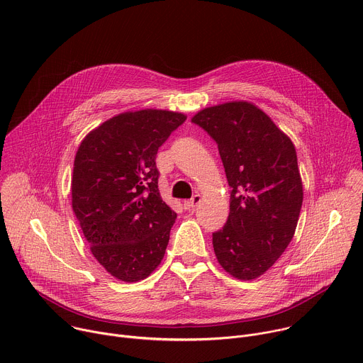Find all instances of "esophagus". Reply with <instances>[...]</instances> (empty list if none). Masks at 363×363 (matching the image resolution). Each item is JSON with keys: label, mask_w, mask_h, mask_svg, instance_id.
I'll return each mask as SVG.
<instances>
[{"label": "esophagus", "mask_w": 363, "mask_h": 363, "mask_svg": "<svg viewBox=\"0 0 363 363\" xmlns=\"http://www.w3.org/2000/svg\"><path fill=\"white\" fill-rule=\"evenodd\" d=\"M199 201H201V195L195 194L189 201H184V208L185 210H191V208H194L195 205L199 203Z\"/></svg>", "instance_id": "1"}]
</instances>
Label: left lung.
Segmentation results:
<instances>
[{"instance_id": "left-lung-1", "label": "left lung", "mask_w": 363, "mask_h": 363, "mask_svg": "<svg viewBox=\"0 0 363 363\" xmlns=\"http://www.w3.org/2000/svg\"><path fill=\"white\" fill-rule=\"evenodd\" d=\"M191 121L217 142L231 188L228 220L213 233L217 260L235 279H257L284 252L297 227L303 185L294 145L248 101L206 108Z\"/></svg>"}]
</instances>
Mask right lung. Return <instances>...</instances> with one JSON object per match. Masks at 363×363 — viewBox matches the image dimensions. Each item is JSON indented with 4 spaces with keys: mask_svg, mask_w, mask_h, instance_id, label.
<instances>
[{
    "mask_svg": "<svg viewBox=\"0 0 363 363\" xmlns=\"http://www.w3.org/2000/svg\"><path fill=\"white\" fill-rule=\"evenodd\" d=\"M186 116L145 109L121 113L80 143L72 205L96 260L132 283L160 266L177 220L160 194L157 153Z\"/></svg>",
    "mask_w": 363,
    "mask_h": 363,
    "instance_id": "add662e5",
    "label": "right lung"
}]
</instances>
